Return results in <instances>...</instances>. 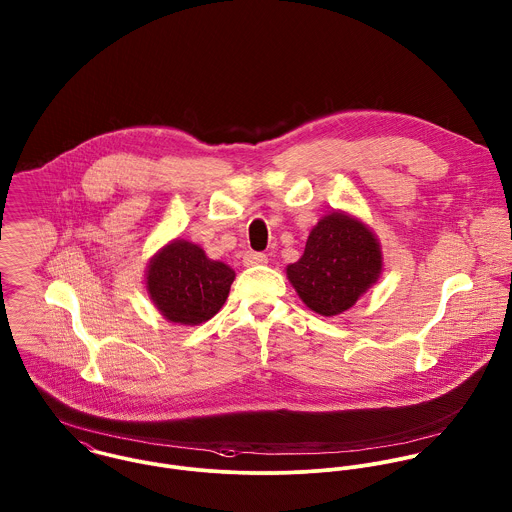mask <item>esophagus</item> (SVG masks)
I'll list each match as a JSON object with an SVG mask.
<instances>
[{"label":"esophagus","mask_w":512,"mask_h":512,"mask_svg":"<svg viewBox=\"0 0 512 512\" xmlns=\"http://www.w3.org/2000/svg\"><path fill=\"white\" fill-rule=\"evenodd\" d=\"M265 263H269V259H267V255H263V253H255V251H249V253H245V255H243V265H245V267H253V265H265Z\"/></svg>","instance_id":"34e87169"}]
</instances>
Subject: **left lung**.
Here are the masks:
<instances>
[{
    "mask_svg": "<svg viewBox=\"0 0 512 512\" xmlns=\"http://www.w3.org/2000/svg\"><path fill=\"white\" fill-rule=\"evenodd\" d=\"M382 267L376 233L352 213L330 211L312 227L301 259L287 265V277L310 310L336 316L378 283Z\"/></svg>",
    "mask_w": 512,
    "mask_h": 512,
    "instance_id": "8db88e82",
    "label": "left lung"
}]
</instances>
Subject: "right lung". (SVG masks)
Here are the masks:
<instances>
[{
    "mask_svg": "<svg viewBox=\"0 0 512 512\" xmlns=\"http://www.w3.org/2000/svg\"><path fill=\"white\" fill-rule=\"evenodd\" d=\"M235 271L213 261L186 239L166 243L146 267V291L154 307L174 324L196 326L219 312L229 297Z\"/></svg>",
    "mask_w": 512,
    "mask_h": 512,
    "instance_id": "1",
    "label": "right lung"
}]
</instances>
